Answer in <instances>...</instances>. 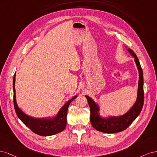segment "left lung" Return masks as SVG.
<instances>
[{
	"instance_id": "obj_1",
	"label": "left lung",
	"mask_w": 157,
	"mask_h": 157,
	"mask_svg": "<svg viewBox=\"0 0 157 157\" xmlns=\"http://www.w3.org/2000/svg\"><path fill=\"white\" fill-rule=\"evenodd\" d=\"M126 50L134 58V61L138 70L139 81L137 98H136L134 104L127 112L122 115L117 116V117L108 116V117L105 118L100 114V108L98 104L96 103L93 99L86 95L85 97L87 100L90 109V123L96 130L100 131V132L112 134L121 132V131L125 130L137 118L143 108L144 93L142 69H141L140 61L136 53L131 49L128 48L126 49Z\"/></svg>"
}]
</instances>
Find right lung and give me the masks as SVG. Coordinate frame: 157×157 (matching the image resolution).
<instances>
[{
  "mask_svg": "<svg viewBox=\"0 0 157 157\" xmlns=\"http://www.w3.org/2000/svg\"><path fill=\"white\" fill-rule=\"evenodd\" d=\"M16 73L13 79V104L16 114L19 119L31 129L33 132L42 136H49L58 134L62 132L66 128L67 120V114L68 106L72 101L77 98L75 95L71 99L68 100L59 109L57 115L53 117L34 118L27 115L19 108L16 102Z\"/></svg>",
  "mask_w": 157,
  "mask_h": 157,
  "instance_id": "add662e5",
  "label": "right lung"
}]
</instances>
